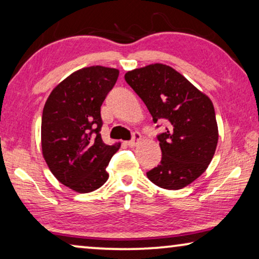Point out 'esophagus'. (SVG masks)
<instances>
[{
	"instance_id": "34e87169",
	"label": "esophagus",
	"mask_w": 259,
	"mask_h": 259,
	"mask_svg": "<svg viewBox=\"0 0 259 259\" xmlns=\"http://www.w3.org/2000/svg\"><path fill=\"white\" fill-rule=\"evenodd\" d=\"M141 138H142V137H141L140 133H134V135H133V140L126 142V145L130 146V148H134V146L136 145L137 143L141 141Z\"/></svg>"
}]
</instances>
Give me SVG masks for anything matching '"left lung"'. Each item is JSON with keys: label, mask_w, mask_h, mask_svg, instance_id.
Segmentation results:
<instances>
[{"label": "left lung", "mask_w": 259, "mask_h": 259, "mask_svg": "<svg viewBox=\"0 0 259 259\" xmlns=\"http://www.w3.org/2000/svg\"><path fill=\"white\" fill-rule=\"evenodd\" d=\"M124 79L143 100L154 123L166 119L158 135L161 160L146 173L165 190H181L198 179L213 159L219 141L213 102L175 68L151 64L125 73Z\"/></svg>", "instance_id": "1"}]
</instances>
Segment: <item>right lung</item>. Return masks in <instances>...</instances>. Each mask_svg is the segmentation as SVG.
<instances>
[{
    "label": "right lung",
    "instance_id": "obj_1",
    "mask_svg": "<svg viewBox=\"0 0 259 259\" xmlns=\"http://www.w3.org/2000/svg\"><path fill=\"white\" fill-rule=\"evenodd\" d=\"M118 69L91 66L72 73L46 100L41 152L52 175L78 193L98 190L109 178L106 167L121 144L101 138V106Z\"/></svg>",
    "mask_w": 259,
    "mask_h": 259
}]
</instances>
